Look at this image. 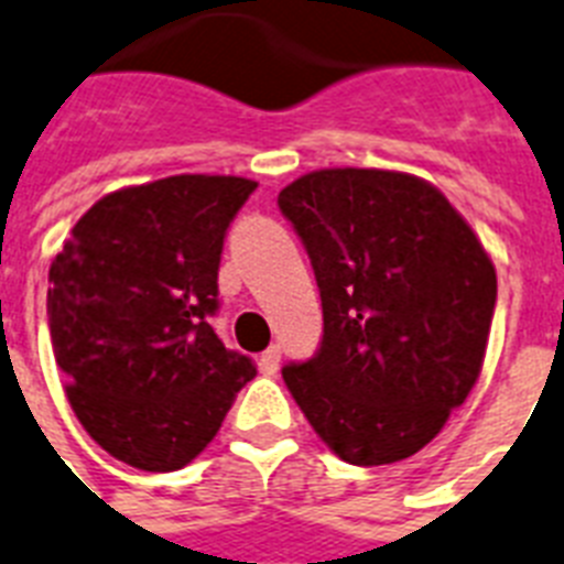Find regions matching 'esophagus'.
I'll list each match as a JSON object with an SVG mask.
<instances>
[{
  "label": "esophagus",
  "mask_w": 564,
  "mask_h": 564,
  "mask_svg": "<svg viewBox=\"0 0 564 564\" xmlns=\"http://www.w3.org/2000/svg\"><path fill=\"white\" fill-rule=\"evenodd\" d=\"M279 362H282V348L279 346H271L268 351H262V357H259V366H262L264 375H273V371L279 369Z\"/></svg>",
  "instance_id": "esophagus-1"
}]
</instances>
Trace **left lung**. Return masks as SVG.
I'll use <instances>...</instances> for the list:
<instances>
[{
  "label": "left lung",
  "instance_id": "obj_1",
  "mask_svg": "<svg viewBox=\"0 0 564 564\" xmlns=\"http://www.w3.org/2000/svg\"><path fill=\"white\" fill-rule=\"evenodd\" d=\"M323 300V343L282 369L328 449L357 467L430 444L481 375L496 268L430 181L319 170L279 193Z\"/></svg>",
  "mask_w": 564,
  "mask_h": 564
}]
</instances>
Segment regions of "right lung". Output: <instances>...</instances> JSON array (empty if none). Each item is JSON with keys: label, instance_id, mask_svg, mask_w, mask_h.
Listing matches in <instances>:
<instances>
[{"label": "right lung", "instance_id": "obj_1", "mask_svg": "<svg viewBox=\"0 0 564 564\" xmlns=\"http://www.w3.org/2000/svg\"><path fill=\"white\" fill-rule=\"evenodd\" d=\"M253 189L236 175L118 189L51 262L48 332L68 403L129 467H187L256 377L209 325L227 227Z\"/></svg>", "mask_w": 564, "mask_h": 564}]
</instances>
